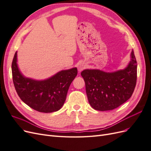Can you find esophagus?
<instances>
[{
	"label": "esophagus",
	"mask_w": 151,
	"mask_h": 151,
	"mask_svg": "<svg viewBox=\"0 0 151 151\" xmlns=\"http://www.w3.org/2000/svg\"><path fill=\"white\" fill-rule=\"evenodd\" d=\"M84 68H85V65H84V64H81V65L79 66V67H78L79 71V72L82 71V70H83L84 69Z\"/></svg>",
	"instance_id": "obj_1"
}]
</instances>
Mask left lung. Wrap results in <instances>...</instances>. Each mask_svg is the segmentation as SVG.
Segmentation results:
<instances>
[{
	"mask_svg": "<svg viewBox=\"0 0 151 151\" xmlns=\"http://www.w3.org/2000/svg\"><path fill=\"white\" fill-rule=\"evenodd\" d=\"M137 61L134 52L131 61L123 70L111 73L96 69L81 72L90 105L96 110L115 109L126 102L134 93L137 83Z\"/></svg>",
	"mask_w": 151,
	"mask_h": 151,
	"instance_id": "left-lung-1",
	"label": "left lung"
}]
</instances>
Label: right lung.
Segmentation results:
<instances>
[{"mask_svg": "<svg viewBox=\"0 0 151 151\" xmlns=\"http://www.w3.org/2000/svg\"><path fill=\"white\" fill-rule=\"evenodd\" d=\"M12 74L14 88L22 101L38 111L52 113L59 110L64 104L77 69L62 70L43 81L26 78L18 68L16 52L12 62Z\"/></svg>", "mask_w": 151, "mask_h": 151, "instance_id": "1", "label": "right lung"}]
</instances>
